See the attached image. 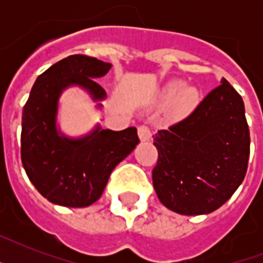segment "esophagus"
<instances>
[{"mask_svg":"<svg viewBox=\"0 0 263 263\" xmlns=\"http://www.w3.org/2000/svg\"><path fill=\"white\" fill-rule=\"evenodd\" d=\"M138 134H139V138L142 142H147L152 138V132H150V128L147 125H139L138 127Z\"/></svg>","mask_w":263,"mask_h":263,"instance_id":"obj_1","label":"esophagus"}]
</instances>
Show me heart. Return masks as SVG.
Here are the masks:
<instances>
[{
	"mask_svg": "<svg viewBox=\"0 0 263 263\" xmlns=\"http://www.w3.org/2000/svg\"><path fill=\"white\" fill-rule=\"evenodd\" d=\"M162 102H172V111L176 116L187 115L198 103V91L194 87H183L179 80H173L162 91Z\"/></svg>",
	"mask_w": 263,
	"mask_h": 263,
	"instance_id": "b5f03b06",
	"label": "heart"
}]
</instances>
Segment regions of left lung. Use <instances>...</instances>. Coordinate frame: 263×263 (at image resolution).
<instances>
[{
  "label": "left lung",
  "instance_id": "8db88e82",
  "mask_svg": "<svg viewBox=\"0 0 263 263\" xmlns=\"http://www.w3.org/2000/svg\"><path fill=\"white\" fill-rule=\"evenodd\" d=\"M153 185L161 203L184 216L221 208L245 180L250 129L245 103L221 80L191 115L154 135Z\"/></svg>",
  "mask_w": 263,
  "mask_h": 263
}]
</instances>
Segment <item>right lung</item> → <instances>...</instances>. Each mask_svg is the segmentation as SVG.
<instances>
[{"label":"right lung","instance_id":"1","mask_svg":"<svg viewBox=\"0 0 263 263\" xmlns=\"http://www.w3.org/2000/svg\"><path fill=\"white\" fill-rule=\"evenodd\" d=\"M110 64L83 54L69 55L38 76L23 107L22 162L30 181L51 203L86 208L98 200L116 165L139 143L135 127L97 128L82 139H68L55 128L60 94L79 84L95 101L105 90L95 82Z\"/></svg>","mask_w":263,"mask_h":263}]
</instances>
